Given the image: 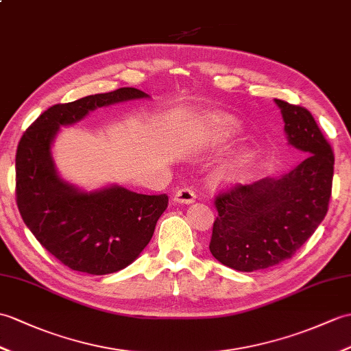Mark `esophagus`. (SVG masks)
Instances as JSON below:
<instances>
[{"mask_svg":"<svg viewBox=\"0 0 351 351\" xmlns=\"http://www.w3.org/2000/svg\"><path fill=\"white\" fill-rule=\"evenodd\" d=\"M195 191L191 189V186H182L175 193V202L178 203H193L195 199Z\"/></svg>","mask_w":351,"mask_h":351,"instance_id":"34e87169","label":"esophagus"}]
</instances>
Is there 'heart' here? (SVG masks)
Returning <instances> with one entry per match:
<instances>
[{
	"instance_id": "1",
	"label": "heart",
	"mask_w": 351,
	"mask_h": 351,
	"mask_svg": "<svg viewBox=\"0 0 351 351\" xmlns=\"http://www.w3.org/2000/svg\"><path fill=\"white\" fill-rule=\"evenodd\" d=\"M210 128H213V133L217 138H219V141H226V138H229L233 134V132L236 130V124L230 118L219 117L213 121Z\"/></svg>"
}]
</instances>
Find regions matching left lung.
<instances>
[{"label": "left lung", "mask_w": 351, "mask_h": 351, "mask_svg": "<svg viewBox=\"0 0 351 351\" xmlns=\"http://www.w3.org/2000/svg\"><path fill=\"white\" fill-rule=\"evenodd\" d=\"M290 145L304 160L290 173L217 191L218 217L209 250L236 271L252 272L291 258L328 214L333 179V151L308 109L275 100Z\"/></svg>", "instance_id": "obj_1"}]
</instances>
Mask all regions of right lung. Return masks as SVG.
<instances>
[{
	"instance_id": "1",
	"label": "right lung",
	"mask_w": 351,
	"mask_h": 351,
	"mask_svg": "<svg viewBox=\"0 0 351 351\" xmlns=\"http://www.w3.org/2000/svg\"><path fill=\"white\" fill-rule=\"evenodd\" d=\"M148 97L141 89L88 95L45 110L23 132L16 151V203L28 229L73 271L106 275L124 269L148 245L169 205L167 194H137L121 186L80 193L55 172L51 143L60 125L106 104Z\"/></svg>"
}]
</instances>
